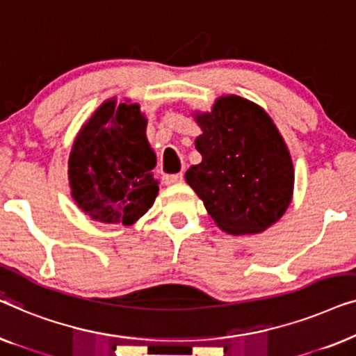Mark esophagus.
Here are the masks:
<instances>
[{"label": "esophagus", "instance_id": "esophagus-1", "mask_svg": "<svg viewBox=\"0 0 356 356\" xmlns=\"http://www.w3.org/2000/svg\"><path fill=\"white\" fill-rule=\"evenodd\" d=\"M183 181V175L178 173V175H165L163 177V183L165 184H177V183H181Z\"/></svg>", "mask_w": 356, "mask_h": 356}]
</instances>
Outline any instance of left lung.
Segmentation results:
<instances>
[{
	"mask_svg": "<svg viewBox=\"0 0 356 356\" xmlns=\"http://www.w3.org/2000/svg\"><path fill=\"white\" fill-rule=\"evenodd\" d=\"M202 162L184 175L216 225L228 235L262 233L280 220L295 186L290 150L267 111L240 95H222L194 111Z\"/></svg>",
	"mask_w": 356,
	"mask_h": 356,
	"instance_id": "left-lung-1",
	"label": "left lung"
}]
</instances>
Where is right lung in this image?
I'll return each instance as SVG.
<instances>
[{
    "mask_svg": "<svg viewBox=\"0 0 356 356\" xmlns=\"http://www.w3.org/2000/svg\"><path fill=\"white\" fill-rule=\"evenodd\" d=\"M147 118L129 99H106L77 131L67 159L71 197L92 220L134 225L152 207L159 181L152 170Z\"/></svg>",
    "mask_w": 356,
    "mask_h": 356,
    "instance_id": "add662e5",
    "label": "right lung"
}]
</instances>
